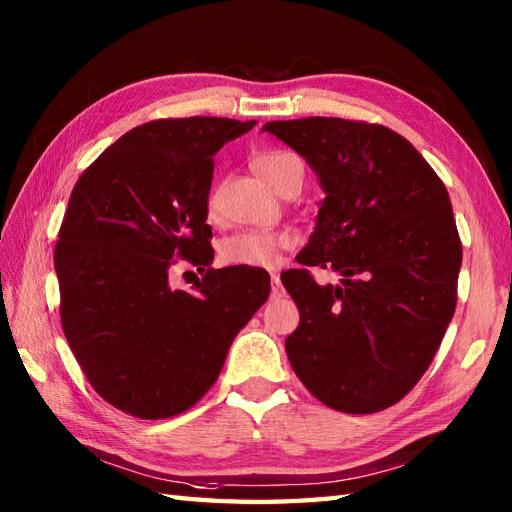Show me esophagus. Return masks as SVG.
<instances>
[{
  "instance_id": "1",
  "label": "esophagus",
  "mask_w": 512,
  "mask_h": 512,
  "mask_svg": "<svg viewBox=\"0 0 512 512\" xmlns=\"http://www.w3.org/2000/svg\"><path fill=\"white\" fill-rule=\"evenodd\" d=\"M270 281H273V286H270V297H273V299L284 297V295H286V290H284V286H281V279H279V275L275 273L273 277H270Z\"/></svg>"
}]
</instances>
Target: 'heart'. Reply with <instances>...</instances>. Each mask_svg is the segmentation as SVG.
Returning a JSON list of instances; mask_svg holds the SVG:
<instances>
[{
	"mask_svg": "<svg viewBox=\"0 0 512 512\" xmlns=\"http://www.w3.org/2000/svg\"><path fill=\"white\" fill-rule=\"evenodd\" d=\"M301 165V160L290 154V151L270 149L262 151L253 158V169L259 178H262L268 187L277 191L279 182L284 180L290 167ZM217 204V191L209 195V211H215ZM290 246V237L281 233H268V231H242L235 235H228L220 244V259L228 266H248V268H273L279 264L281 250Z\"/></svg>",
	"mask_w": 512,
	"mask_h": 512,
	"instance_id": "obj_1",
	"label": "heart"
}]
</instances>
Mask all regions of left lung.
<instances>
[{"instance_id":"1","label":"left lung","mask_w":512,"mask_h":512,"mask_svg":"<svg viewBox=\"0 0 512 512\" xmlns=\"http://www.w3.org/2000/svg\"><path fill=\"white\" fill-rule=\"evenodd\" d=\"M306 158L325 198L303 266L343 279L319 286L308 268L281 275L301 321L290 365L323 405L374 413L409 394L458 301L462 244L447 187L407 138L345 118L262 127Z\"/></svg>"}]
</instances>
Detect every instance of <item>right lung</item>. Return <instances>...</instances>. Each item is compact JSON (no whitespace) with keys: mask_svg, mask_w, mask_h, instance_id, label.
Returning a JSON list of instances; mask_svg holds the SVG:
<instances>
[{"mask_svg":"<svg viewBox=\"0 0 512 512\" xmlns=\"http://www.w3.org/2000/svg\"><path fill=\"white\" fill-rule=\"evenodd\" d=\"M257 121L191 116L134 127L74 184L54 270L61 325L90 385L143 420L193 407L270 295L266 270L209 268L213 156ZM173 258L207 268L191 293Z\"/></svg>","mask_w":512,"mask_h":512,"instance_id":"add662e5","label":"right lung"}]
</instances>
